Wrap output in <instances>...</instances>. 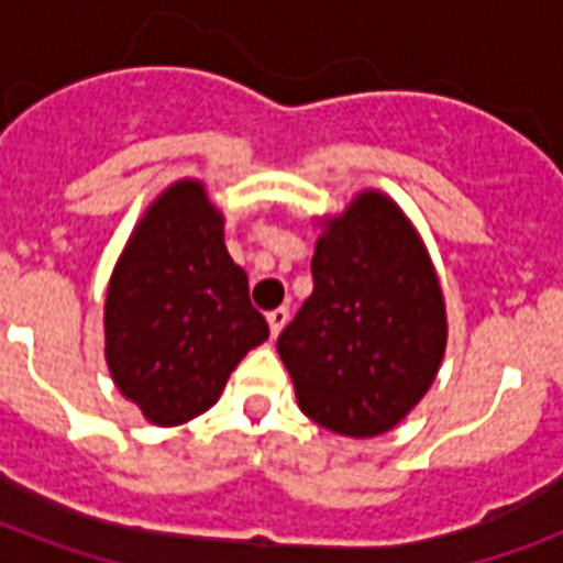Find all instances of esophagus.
I'll use <instances>...</instances> for the list:
<instances>
[{
	"label": "esophagus",
	"mask_w": 563,
	"mask_h": 563,
	"mask_svg": "<svg viewBox=\"0 0 563 563\" xmlns=\"http://www.w3.org/2000/svg\"><path fill=\"white\" fill-rule=\"evenodd\" d=\"M286 324H289V309L280 307V309H274V312H268V330H272V339H277Z\"/></svg>",
	"instance_id": "34e87169"
}]
</instances>
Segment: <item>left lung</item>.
I'll list each match as a JSON object with an SVG mask.
<instances>
[{"label": "left lung", "instance_id": "1", "mask_svg": "<svg viewBox=\"0 0 563 563\" xmlns=\"http://www.w3.org/2000/svg\"><path fill=\"white\" fill-rule=\"evenodd\" d=\"M316 224V286L277 353L307 418L347 438L383 435L435 383L444 291L418 228L379 189Z\"/></svg>", "mask_w": 563, "mask_h": 563}]
</instances>
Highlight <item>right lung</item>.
Returning <instances> with one entry per match:
<instances>
[{"label": "right lung", "instance_id": "1", "mask_svg": "<svg viewBox=\"0 0 563 563\" xmlns=\"http://www.w3.org/2000/svg\"><path fill=\"white\" fill-rule=\"evenodd\" d=\"M265 339L247 274L224 245V216L201 180H175L148 203L110 274L104 360L113 383L145 420L180 427L219 400Z\"/></svg>", "mask_w": 563, "mask_h": 563}]
</instances>
